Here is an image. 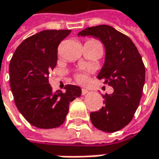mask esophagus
<instances>
[{"label":"esophagus","mask_w":159,"mask_h":159,"mask_svg":"<svg viewBox=\"0 0 159 159\" xmlns=\"http://www.w3.org/2000/svg\"><path fill=\"white\" fill-rule=\"evenodd\" d=\"M88 93H89V90H88V89H81V94H82L83 96L87 95Z\"/></svg>","instance_id":"esophagus-1"}]
</instances>
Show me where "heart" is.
Here are the masks:
<instances>
[{
	"instance_id": "1",
	"label": "heart",
	"mask_w": 159,
	"mask_h": 159,
	"mask_svg": "<svg viewBox=\"0 0 159 159\" xmlns=\"http://www.w3.org/2000/svg\"><path fill=\"white\" fill-rule=\"evenodd\" d=\"M76 80H77V81H79L80 83H85V82L87 81L88 78H87V75H86L85 73L81 72V73H79V74L76 75Z\"/></svg>"
}]
</instances>
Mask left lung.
Returning <instances> with one entry per match:
<instances>
[{
  "mask_svg": "<svg viewBox=\"0 0 159 159\" xmlns=\"http://www.w3.org/2000/svg\"><path fill=\"white\" fill-rule=\"evenodd\" d=\"M78 36L98 38L106 49L105 63L98 79L114 88L113 94L103 95L104 107L90 113L93 125L100 131L115 132L133 118L145 83V66L133 42L107 25L85 28Z\"/></svg>",
  "mask_w": 159,
  "mask_h": 159,
  "instance_id": "obj_1",
  "label": "left lung"
}]
</instances>
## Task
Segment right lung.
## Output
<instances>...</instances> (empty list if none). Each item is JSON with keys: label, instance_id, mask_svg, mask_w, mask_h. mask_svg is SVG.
<instances>
[{"label": "right lung", "instance_id": "1", "mask_svg": "<svg viewBox=\"0 0 159 159\" xmlns=\"http://www.w3.org/2000/svg\"><path fill=\"white\" fill-rule=\"evenodd\" d=\"M70 33V29L44 30L29 36L11 60L10 84L16 107L28 123L40 129L61 125L70 103L81 95L74 85H67L64 93L53 92L48 80L57 63L58 45Z\"/></svg>", "mask_w": 159, "mask_h": 159}]
</instances>
